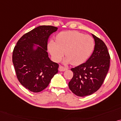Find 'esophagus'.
<instances>
[{"label": "esophagus", "mask_w": 121, "mask_h": 121, "mask_svg": "<svg viewBox=\"0 0 121 121\" xmlns=\"http://www.w3.org/2000/svg\"><path fill=\"white\" fill-rule=\"evenodd\" d=\"M59 70L60 71H65L67 70V68H66V67L62 66H60Z\"/></svg>", "instance_id": "obj_1"}]
</instances>
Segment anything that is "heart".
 <instances>
[{"mask_svg":"<svg viewBox=\"0 0 121 121\" xmlns=\"http://www.w3.org/2000/svg\"><path fill=\"white\" fill-rule=\"evenodd\" d=\"M93 38L76 31H64L56 36V41L50 40L48 49L55 61H59L65 54L64 63L78 65L86 61L94 48Z\"/></svg>","mask_w":121,"mask_h":121,"instance_id":"heart-1","label":"heart"}]
</instances>
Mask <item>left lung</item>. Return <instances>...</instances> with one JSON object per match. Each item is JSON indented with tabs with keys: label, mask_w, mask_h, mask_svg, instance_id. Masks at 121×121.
<instances>
[{
	"label": "left lung",
	"mask_w": 121,
	"mask_h": 121,
	"mask_svg": "<svg viewBox=\"0 0 121 121\" xmlns=\"http://www.w3.org/2000/svg\"><path fill=\"white\" fill-rule=\"evenodd\" d=\"M95 40L92 54L86 61L71 70L73 76L69 82L70 90L76 96L92 94L102 85L109 67L110 56L104 42L92 34Z\"/></svg>",
	"instance_id": "1"
}]
</instances>
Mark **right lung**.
<instances>
[{
    "mask_svg": "<svg viewBox=\"0 0 121 121\" xmlns=\"http://www.w3.org/2000/svg\"><path fill=\"white\" fill-rule=\"evenodd\" d=\"M50 25L39 26L24 34L13 52V62L19 81L26 89L39 92L47 87L58 72L59 65L48 55L50 35L57 30Z\"/></svg>",
    "mask_w": 121,
    "mask_h": 121,
    "instance_id": "obj_1",
    "label": "right lung"
}]
</instances>
